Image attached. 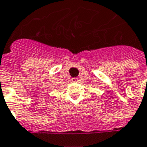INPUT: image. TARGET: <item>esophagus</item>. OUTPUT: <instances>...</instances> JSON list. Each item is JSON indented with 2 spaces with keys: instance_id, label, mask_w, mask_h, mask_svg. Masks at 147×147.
<instances>
[{
  "instance_id": "1",
  "label": "esophagus",
  "mask_w": 147,
  "mask_h": 147,
  "mask_svg": "<svg viewBox=\"0 0 147 147\" xmlns=\"http://www.w3.org/2000/svg\"><path fill=\"white\" fill-rule=\"evenodd\" d=\"M72 82H79V79L78 78H72Z\"/></svg>"
}]
</instances>
